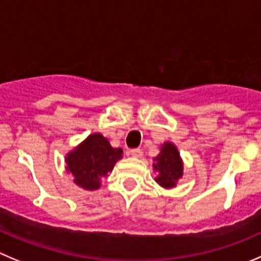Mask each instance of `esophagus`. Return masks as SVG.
Listing matches in <instances>:
<instances>
[{
	"instance_id": "34e87169",
	"label": "esophagus",
	"mask_w": 261,
	"mask_h": 261,
	"mask_svg": "<svg viewBox=\"0 0 261 261\" xmlns=\"http://www.w3.org/2000/svg\"><path fill=\"white\" fill-rule=\"evenodd\" d=\"M129 153H130V156H133V158H141V156H142V150H141V148H132V150L129 151Z\"/></svg>"
}]
</instances>
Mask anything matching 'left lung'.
Wrapping results in <instances>:
<instances>
[{"instance_id": "8db88e82", "label": "left lung", "mask_w": 261, "mask_h": 261, "mask_svg": "<svg viewBox=\"0 0 261 261\" xmlns=\"http://www.w3.org/2000/svg\"><path fill=\"white\" fill-rule=\"evenodd\" d=\"M153 161L156 182L165 188L175 187L178 179L183 175V163L177 147L170 142L164 143L160 153Z\"/></svg>"}]
</instances>
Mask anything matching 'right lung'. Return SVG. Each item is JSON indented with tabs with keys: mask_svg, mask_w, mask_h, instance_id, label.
Masks as SVG:
<instances>
[{
	"mask_svg": "<svg viewBox=\"0 0 261 261\" xmlns=\"http://www.w3.org/2000/svg\"><path fill=\"white\" fill-rule=\"evenodd\" d=\"M121 148H114L100 133L91 135L75 150L66 155V170L74 175V182L84 190L93 191L101 186L114 165L123 156Z\"/></svg>",
	"mask_w": 261,
	"mask_h": 261,
	"instance_id": "obj_1",
	"label": "right lung"
}]
</instances>
